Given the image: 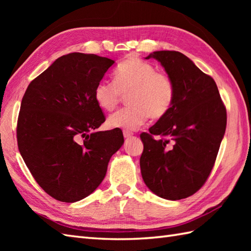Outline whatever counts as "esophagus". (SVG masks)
Wrapping results in <instances>:
<instances>
[{"mask_svg": "<svg viewBox=\"0 0 251 251\" xmlns=\"http://www.w3.org/2000/svg\"><path fill=\"white\" fill-rule=\"evenodd\" d=\"M123 135H124V138H126V139H128V138H130L134 134H132V132H130V131L124 130V131H123Z\"/></svg>", "mask_w": 251, "mask_h": 251, "instance_id": "34e87169", "label": "esophagus"}]
</instances>
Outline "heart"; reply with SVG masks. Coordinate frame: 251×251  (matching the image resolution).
<instances>
[{"label":"heart","instance_id":"b5f03b06","mask_svg":"<svg viewBox=\"0 0 251 251\" xmlns=\"http://www.w3.org/2000/svg\"><path fill=\"white\" fill-rule=\"evenodd\" d=\"M127 95L126 106L108 120L113 128L136 130L151 119H161L169 111L175 97V86L166 73L155 71L151 63L128 59L115 69L114 82L102 79L96 85L94 97L99 108L113 111Z\"/></svg>","mask_w":251,"mask_h":251}]
</instances>
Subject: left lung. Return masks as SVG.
Wrapping results in <instances>:
<instances>
[{
  "label": "left lung",
  "mask_w": 251,
  "mask_h": 251,
  "mask_svg": "<svg viewBox=\"0 0 251 251\" xmlns=\"http://www.w3.org/2000/svg\"><path fill=\"white\" fill-rule=\"evenodd\" d=\"M164 67L175 86L169 111L140 135L142 179L154 194L178 201L199 191L214 167L226 127L217 84L185 55L158 50L146 57Z\"/></svg>",
  "instance_id": "obj_1"
}]
</instances>
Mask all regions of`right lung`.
Instances as JSON below:
<instances>
[{
    "instance_id": "add662e5",
    "label": "right lung",
    "mask_w": 251,
    "mask_h": 251,
    "mask_svg": "<svg viewBox=\"0 0 251 251\" xmlns=\"http://www.w3.org/2000/svg\"><path fill=\"white\" fill-rule=\"evenodd\" d=\"M114 60L71 52L32 81L17 122L19 152L39 185L55 200L81 201L102 182L111 156L124 143L105 121L94 90Z\"/></svg>"
}]
</instances>
